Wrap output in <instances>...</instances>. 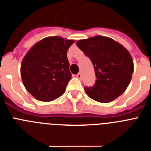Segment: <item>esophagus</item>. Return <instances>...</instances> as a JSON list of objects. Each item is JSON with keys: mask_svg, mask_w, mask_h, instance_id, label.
<instances>
[{"mask_svg": "<svg viewBox=\"0 0 151 151\" xmlns=\"http://www.w3.org/2000/svg\"><path fill=\"white\" fill-rule=\"evenodd\" d=\"M77 78H79V79H81V78H82V74H81V73H78V74H77Z\"/></svg>", "mask_w": 151, "mask_h": 151, "instance_id": "obj_1", "label": "esophagus"}]
</instances>
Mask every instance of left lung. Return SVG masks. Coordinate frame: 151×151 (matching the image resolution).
Instances as JSON below:
<instances>
[{"instance_id":"1","label":"left lung","mask_w":151,"mask_h":151,"mask_svg":"<svg viewBox=\"0 0 151 151\" xmlns=\"http://www.w3.org/2000/svg\"><path fill=\"white\" fill-rule=\"evenodd\" d=\"M77 46L90 58L95 68V84L84 87L87 95L102 103L122 95L130 83L134 70L128 50L111 38L101 35L78 40Z\"/></svg>"}]
</instances>
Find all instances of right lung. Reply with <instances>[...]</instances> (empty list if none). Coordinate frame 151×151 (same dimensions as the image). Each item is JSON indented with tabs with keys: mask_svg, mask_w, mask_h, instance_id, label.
Returning <instances> with one entry per match:
<instances>
[{
	"mask_svg": "<svg viewBox=\"0 0 151 151\" xmlns=\"http://www.w3.org/2000/svg\"><path fill=\"white\" fill-rule=\"evenodd\" d=\"M74 40L46 37L29 50L21 64V77L26 90L41 101L63 95L71 79L67 52Z\"/></svg>",
	"mask_w": 151,
	"mask_h": 151,
	"instance_id": "1",
	"label": "right lung"
}]
</instances>
